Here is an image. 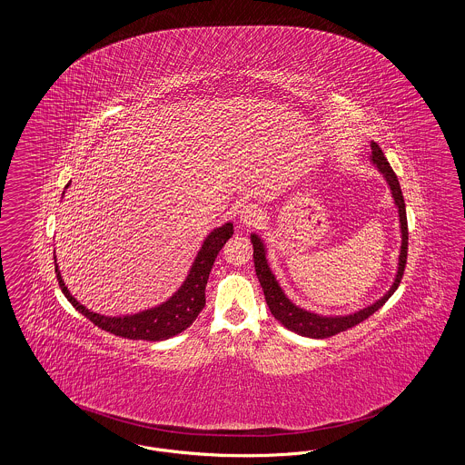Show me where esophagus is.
<instances>
[{
	"instance_id": "34e87169",
	"label": "esophagus",
	"mask_w": 465,
	"mask_h": 465,
	"mask_svg": "<svg viewBox=\"0 0 465 465\" xmlns=\"http://www.w3.org/2000/svg\"><path fill=\"white\" fill-rule=\"evenodd\" d=\"M239 218H241V223L247 224V226H251V224H254V223L262 220V209H260L258 205H254V203L243 205Z\"/></svg>"
}]
</instances>
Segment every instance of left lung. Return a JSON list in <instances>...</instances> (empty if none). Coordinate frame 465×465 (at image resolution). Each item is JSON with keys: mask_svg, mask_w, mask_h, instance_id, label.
I'll return each mask as SVG.
<instances>
[{"mask_svg": "<svg viewBox=\"0 0 465 465\" xmlns=\"http://www.w3.org/2000/svg\"><path fill=\"white\" fill-rule=\"evenodd\" d=\"M371 160L378 167V171L387 179L391 190H392V197L398 205L399 223H401V252H399V266L396 281L392 284V288L387 291V294L378 300L373 305L366 307V309L359 310L351 315H341V317H324V315H317L307 310L296 307L294 303L289 302L288 296L284 294V291L279 286V282L275 281L270 266L266 263L265 245L262 242V239L258 235H251V242H252V258H254V268H256V275L258 281L265 292L266 305L272 312V315L284 326L289 331L298 332L302 336H309V338H330L332 334L347 331L349 328H354L355 324L366 321L370 315H373L376 310L383 307V303L394 294V291L399 288L401 279L404 275V268H406V258H408V222H406V207H404V199H402V192L399 186L398 176L392 171L391 163L387 162V158L383 156V152L380 150V146L371 141Z\"/></svg>", "mask_w": 465, "mask_h": 465, "instance_id": "1", "label": "left lung"}]
</instances>
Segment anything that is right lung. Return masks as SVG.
<instances>
[{"label":"right lung","mask_w":465,"mask_h":465,"mask_svg":"<svg viewBox=\"0 0 465 465\" xmlns=\"http://www.w3.org/2000/svg\"><path fill=\"white\" fill-rule=\"evenodd\" d=\"M233 235V224L224 223L220 228L213 230L202 249L195 258V263L192 266L186 281L183 286L177 289L176 294L162 303L160 307L152 310H144L134 315L124 317H106L94 313L80 305L71 292L67 291L66 284L61 277L59 266L55 263V275L59 281V286L63 289L67 302L78 310L82 315H85L90 322H94L97 328L104 331L116 334L120 338L129 340H146V341H160L173 338L179 332L184 331L192 326V322L197 319L202 309L205 307V286L209 279V272L214 265V260L223 245Z\"/></svg>","instance_id":"add662e5"}]
</instances>
